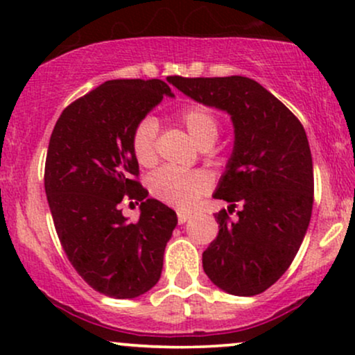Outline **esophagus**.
Returning <instances> with one entry per match:
<instances>
[{"label":"esophagus","instance_id":"1","mask_svg":"<svg viewBox=\"0 0 355 355\" xmlns=\"http://www.w3.org/2000/svg\"><path fill=\"white\" fill-rule=\"evenodd\" d=\"M191 217V214L190 211H182V210H178L177 211V218H178V223H185L187 220H189Z\"/></svg>","mask_w":355,"mask_h":355}]
</instances>
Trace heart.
Listing matches in <instances>:
<instances>
[{"instance_id": "1", "label": "heart", "mask_w": 355, "mask_h": 355, "mask_svg": "<svg viewBox=\"0 0 355 355\" xmlns=\"http://www.w3.org/2000/svg\"><path fill=\"white\" fill-rule=\"evenodd\" d=\"M177 120L185 126L189 135L202 148H210L220 133V121L210 108L203 105H189L177 113ZM157 133L155 118L145 116L132 132V150L141 166H152L157 162ZM209 173L202 170L180 172L175 168H160L150 175L148 189L157 200L187 210L210 190Z\"/></svg>"}]
</instances>
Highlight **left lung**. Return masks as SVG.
Listing matches in <instances>:
<instances>
[{
	"instance_id": "left-lung-1",
	"label": "left lung",
	"mask_w": 355,
	"mask_h": 355,
	"mask_svg": "<svg viewBox=\"0 0 355 355\" xmlns=\"http://www.w3.org/2000/svg\"><path fill=\"white\" fill-rule=\"evenodd\" d=\"M172 85L229 113L235 128L234 152L214 193L230 207L215 214L218 235L203 252V270L232 295L262 294L291 267L311 222L313 166L304 126L245 76H173ZM237 205L238 217L230 219Z\"/></svg>"
}]
</instances>
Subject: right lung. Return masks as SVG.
Instances as JSON below:
<instances>
[{
	"label": "right lung",
	"mask_w": 355,
	"mask_h": 355,
	"mask_svg": "<svg viewBox=\"0 0 355 355\" xmlns=\"http://www.w3.org/2000/svg\"><path fill=\"white\" fill-rule=\"evenodd\" d=\"M173 76H168L172 83ZM164 96L162 80H110L63 110L48 145L44 191L64 254L100 294L135 299L158 282L177 214L137 180L135 125ZM123 200L141 202L130 224Z\"/></svg>",
	"instance_id": "1"
}]
</instances>
